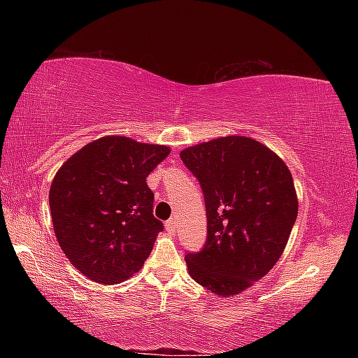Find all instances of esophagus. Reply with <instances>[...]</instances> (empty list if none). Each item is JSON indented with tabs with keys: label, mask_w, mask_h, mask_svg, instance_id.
I'll use <instances>...</instances> for the list:
<instances>
[{
	"label": "esophagus",
	"mask_w": 358,
	"mask_h": 358,
	"mask_svg": "<svg viewBox=\"0 0 358 358\" xmlns=\"http://www.w3.org/2000/svg\"><path fill=\"white\" fill-rule=\"evenodd\" d=\"M175 226H177V221H175V217H171V220H169V221L166 222V229H167V232L173 234V232H175Z\"/></svg>",
	"instance_id": "34e87169"
}]
</instances>
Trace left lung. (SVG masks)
<instances>
[{
	"instance_id": "left-lung-1",
	"label": "left lung",
	"mask_w": 358,
	"mask_h": 358,
	"mask_svg": "<svg viewBox=\"0 0 358 358\" xmlns=\"http://www.w3.org/2000/svg\"><path fill=\"white\" fill-rule=\"evenodd\" d=\"M202 187L207 240L185 259L210 292H243L273 268L287 245L299 202L287 166L254 138L229 136L180 153Z\"/></svg>"
}]
</instances>
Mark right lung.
Wrapping results in <instances>:
<instances>
[{"instance_id":"1","label":"right lung","mask_w":358,"mask_h":358,"mask_svg":"<svg viewBox=\"0 0 358 358\" xmlns=\"http://www.w3.org/2000/svg\"><path fill=\"white\" fill-rule=\"evenodd\" d=\"M169 153L164 145L107 136L85 145L57 172L48 194L53 229L82 275L117 284L142 268L164 229L153 216L147 177Z\"/></svg>"}]
</instances>
